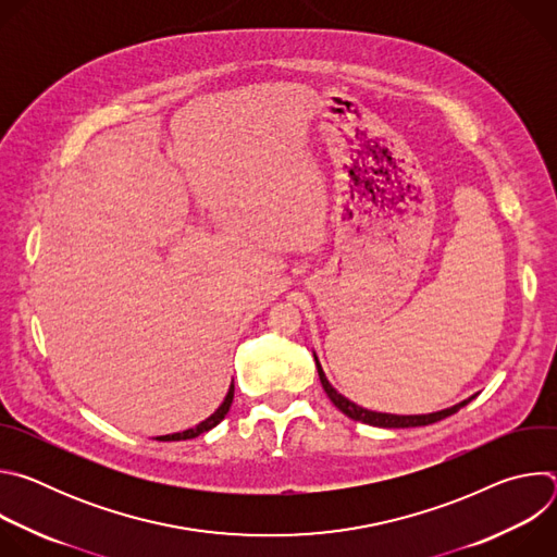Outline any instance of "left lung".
I'll use <instances>...</instances> for the list:
<instances>
[{
    "label": "left lung",
    "instance_id": "8db88e82",
    "mask_svg": "<svg viewBox=\"0 0 557 557\" xmlns=\"http://www.w3.org/2000/svg\"><path fill=\"white\" fill-rule=\"evenodd\" d=\"M312 357H314V366H317V372H320V381H322V385H324V389H326V394H329V399L333 401V406L337 408V410H342L348 419H352V421H361V423H368V425H374V428H389V430H399V428H421V425H432V423H436V421H443V419H447V417H451L454 412H458L462 406H467L473 396H469V399H465V401H460V404H456V406H451V408H445V410H438V412H430V414H387V412H374V410H366V408H361V406H357V404H352L350 399H346L344 394H339L333 385H331V381L326 379V374H324V370H322V363H320V359H317V355L312 352Z\"/></svg>",
    "mask_w": 557,
    "mask_h": 557
}]
</instances>
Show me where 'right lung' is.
<instances>
[{
    "mask_svg": "<svg viewBox=\"0 0 557 557\" xmlns=\"http://www.w3.org/2000/svg\"><path fill=\"white\" fill-rule=\"evenodd\" d=\"M233 389H235V387H233V381H231L228 392H226V396H224V401L218 406V410H215L209 419H205L202 423H198V425L191 428V430L176 432V434H168V436H158V441H187V438H196V436H200V434L213 430V428L226 417V412H228V408H231V404H233Z\"/></svg>",
    "mask_w": 557,
    "mask_h": 557,
    "instance_id": "add662e5",
    "label": "right lung"
}]
</instances>
